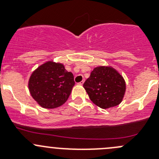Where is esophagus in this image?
Segmentation results:
<instances>
[{
  "label": "esophagus",
  "mask_w": 159,
  "mask_h": 159,
  "mask_svg": "<svg viewBox=\"0 0 159 159\" xmlns=\"http://www.w3.org/2000/svg\"><path fill=\"white\" fill-rule=\"evenodd\" d=\"M84 80H82V81H81V82L78 83V84H79V85H82V84H84Z\"/></svg>",
  "instance_id": "esophagus-1"
}]
</instances>
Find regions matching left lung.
<instances>
[{
  "label": "left lung",
  "mask_w": 159,
  "mask_h": 159,
  "mask_svg": "<svg viewBox=\"0 0 159 159\" xmlns=\"http://www.w3.org/2000/svg\"><path fill=\"white\" fill-rule=\"evenodd\" d=\"M83 87L93 103L106 109L122 102L126 84L123 77L113 68L99 66L91 71Z\"/></svg>",
  "instance_id": "8db88e82"
}]
</instances>
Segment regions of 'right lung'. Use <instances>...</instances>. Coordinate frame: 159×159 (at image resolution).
I'll list each match as a JSON object with an SVG mask.
<instances>
[{
  "label": "right lung",
  "mask_w": 159,
  "mask_h": 159,
  "mask_svg": "<svg viewBox=\"0 0 159 159\" xmlns=\"http://www.w3.org/2000/svg\"><path fill=\"white\" fill-rule=\"evenodd\" d=\"M74 85L73 74L62 64L53 61L38 67L28 81L32 98L44 108H55L65 104Z\"/></svg>",
  "instance_id": "obj_1"
}]
</instances>
